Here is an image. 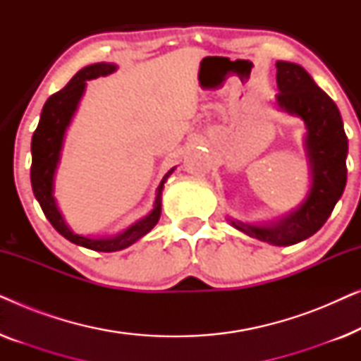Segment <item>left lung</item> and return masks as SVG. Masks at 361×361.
I'll list each match as a JSON object with an SVG mask.
<instances>
[{"label":"left lung","instance_id":"left-lung-1","mask_svg":"<svg viewBox=\"0 0 361 361\" xmlns=\"http://www.w3.org/2000/svg\"><path fill=\"white\" fill-rule=\"evenodd\" d=\"M279 93L276 108L299 116L305 125L304 151L310 185L305 199L281 219L268 224H246L228 219L241 233L274 246H289L312 236L332 214L347 184L348 140L343 121L332 98L319 88L304 67L276 62Z\"/></svg>","mask_w":361,"mask_h":361}]
</instances>
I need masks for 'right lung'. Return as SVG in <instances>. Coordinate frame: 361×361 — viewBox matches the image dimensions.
Masks as SVG:
<instances>
[{
	"instance_id": "1",
	"label": "right lung",
	"mask_w": 361,
	"mask_h": 361,
	"mask_svg": "<svg viewBox=\"0 0 361 361\" xmlns=\"http://www.w3.org/2000/svg\"><path fill=\"white\" fill-rule=\"evenodd\" d=\"M116 68V63L98 62L78 71L62 90H59L52 97L47 98L46 105L42 108L41 120H39V125L36 131H34L31 142V185L34 197H36L39 205H41L44 215L47 216V220L51 221L54 228L63 238H67L68 241H72V243L78 246H83V248L103 251V253H113V251L125 250L154 228L161 216L162 189H164V184L172 172L176 171V167H172L162 177L161 184L157 185L156 199L149 214L135 221L126 230H123L121 233L92 238V236L73 233L71 226L63 220L61 210H59L56 197H54V187H56V172L59 162H61L66 133L68 126H71L73 116H75L78 105H80V100L87 88V82L98 77L110 75Z\"/></svg>"
}]
</instances>
